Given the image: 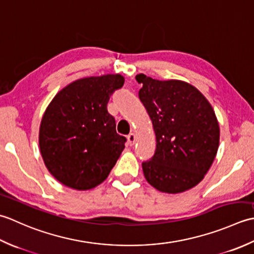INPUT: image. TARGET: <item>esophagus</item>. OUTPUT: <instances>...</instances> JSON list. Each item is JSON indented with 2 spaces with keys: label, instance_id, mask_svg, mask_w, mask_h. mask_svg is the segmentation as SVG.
Returning <instances> with one entry per match:
<instances>
[{
  "label": "esophagus",
  "instance_id": "34e87169",
  "mask_svg": "<svg viewBox=\"0 0 254 254\" xmlns=\"http://www.w3.org/2000/svg\"><path fill=\"white\" fill-rule=\"evenodd\" d=\"M127 140H128V143L129 146H133L134 142H136V136H134V133H129L127 136Z\"/></svg>",
  "mask_w": 254,
  "mask_h": 254
}]
</instances>
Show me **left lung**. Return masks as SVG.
<instances>
[{
    "label": "left lung",
    "instance_id": "left-lung-1",
    "mask_svg": "<svg viewBox=\"0 0 254 254\" xmlns=\"http://www.w3.org/2000/svg\"><path fill=\"white\" fill-rule=\"evenodd\" d=\"M139 98L152 121L157 147L142 162L144 178L160 192L177 194L197 185L219 146V125L209 102L186 82L136 76Z\"/></svg>",
    "mask_w": 254,
    "mask_h": 254
}]
</instances>
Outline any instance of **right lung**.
<instances>
[{"mask_svg": "<svg viewBox=\"0 0 254 254\" xmlns=\"http://www.w3.org/2000/svg\"><path fill=\"white\" fill-rule=\"evenodd\" d=\"M124 82L121 74L85 77L51 101L41 120L39 147L46 167L60 183L93 189L116 164L127 139L116 132L107 103Z\"/></svg>", "mask_w": 254, "mask_h": 254, "instance_id": "right-lung-1", "label": "right lung"}]
</instances>
